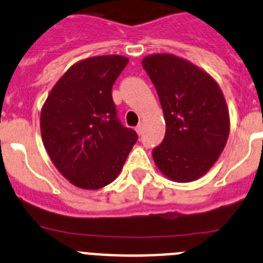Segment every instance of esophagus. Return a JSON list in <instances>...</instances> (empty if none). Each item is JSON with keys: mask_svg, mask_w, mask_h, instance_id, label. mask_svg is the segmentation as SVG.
I'll list each match as a JSON object with an SVG mask.
<instances>
[{"mask_svg": "<svg viewBox=\"0 0 263 263\" xmlns=\"http://www.w3.org/2000/svg\"><path fill=\"white\" fill-rule=\"evenodd\" d=\"M143 129H144V126H143V124H141V123H140V124H139V126L136 127V132H137V135H141V134H143Z\"/></svg>", "mask_w": 263, "mask_h": 263, "instance_id": "34e87169", "label": "esophagus"}]
</instances>
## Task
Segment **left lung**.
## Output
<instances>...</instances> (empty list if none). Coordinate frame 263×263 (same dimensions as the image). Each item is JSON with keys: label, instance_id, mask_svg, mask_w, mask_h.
<instances>
[{"label": "left lung", "instance_id": "obj_1", "mask_svg": "<svg viewBox=\"0 0 263 263\" xmlns=\"http://www.w3.org/2000/svg\"><path fill=\"white\" fill-rule=\"evenodd\" d=\"M141 64L157 90L166 124L164 141L152 152L156 166L170 181H195L214 166L228 140L223 91L205 70L172 53H153Z\"/></svg>", "mask_w": 263, "mask_h": 263}]
</instances>
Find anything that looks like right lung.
Wrapping results in <instances>:
<instances>
[{
    "instance_id": "right-lung-1",
    "label": "right lung",
    "mask_w": 263,
    "mask_h": 263,
    "mask_svg": "<svg viewBox=\"0 0 263 263\" xmlns=\"http://www.w3.org/2000/svg\"><path fill=\"white\" fill-rule=\"evenodd\" d=\"M128 59L94 56L73 64L52 87L40 112L44 148L70 183L98 190L114 181L136 143L117 117L111 90Z\"/></svg>"
}]
</instances>
